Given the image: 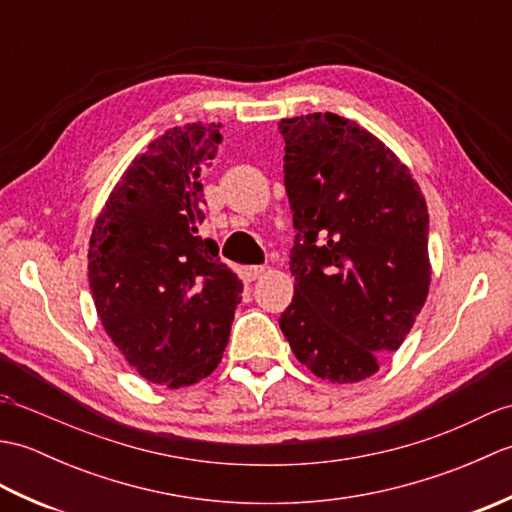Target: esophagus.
I'll return each instance as SVG.
<instances>
[{"label":"esophagus","instance_id":"34e87169","mask_svg":"<svg viewBox=\"0 0 512 512\" xmlns=\"http://www.w3.org/2000/svg\"><path fill=\"white\" fill-rule=\"evenodd\" d=\"M266 273V268L264 266H246L244 268V277L248 279V281H255V279H259Z\"/></svg>","mask_w":512,"mask_h":512}]
</instances>
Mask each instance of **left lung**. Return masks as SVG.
I'll return each instance as SVG.
<instances>
[{"label":"left lung","mask_w":512,"mask_h":512,"mask_svg":"<svg viewBox=\"0 0 512 512\" xmlns=\"http://www.w3.org/2000/svg\"><path fill=\"white\" fill-rule=\"evenodd\" d=\"M297 235L295 297L279 328L297 361L361 383L396 352L429 295V213L383 140L332 112L281 118Z\"/></svg>","instance_id":"8db88e82"}]
</instances>
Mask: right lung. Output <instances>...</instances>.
Listing matches in <instances>:
<instances>
[{
	"instance_id": "right-lung-1",
	"label": "right lung",
	"mask_w": 512,
	"mask_h": 512,
	"mask_svg": "<svg viewBox=\"0 0 512 512\" xmlns=\"http://www.w3.org/2000/svg\"><path fill=\"white\" fill-rule=\"evenodd\" d=\"M222 123L167 129L132 160L96 217L88 277L96 314L149 383L180 389L213 374L242 281L202 239V176Z\"/></svg>"
}]
</instances>
